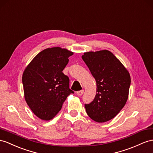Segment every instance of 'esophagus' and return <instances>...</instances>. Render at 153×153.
<instances>
[{
    "instance_id": "obj_1",
    "label": "esophagus",
    "mask_w": 153,
    "mask_h": 153,
    "mask_svg": "<svg viewBox=\"0 0 153 153\" xmlns=\"http://www.w3.org/2000/svg\"><path fill=\"white\" fill-rule=\"evenodd\" d=\"M83 92H84L83 90H81V91H77V94L78 96H81L82 94H83Z\"/></svg>"
}]
</instances>
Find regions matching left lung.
<instances>
[{"label": "left lung", "mask_w": 153, "mask_h": 153, "mask_svg": "<svg viewBox=\"0 0 153 153\" xmlns=\"http://www.w3.org/2000/svg\"><path fill=\"white\" fill-rule=\"evenodd\" d=\"M82 59L94 77L97 86L94 100L85 105L86 112L96 122H106L114 118L127 103L130 74L107 50L85 52Z\"/></svg>", "instance_id": "8db88e82"}]
</instances>
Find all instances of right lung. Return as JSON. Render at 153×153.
Segmentation results:
<instances>
[{"label":"right lung","instance_id":"1","mask_svg":"<svg viewBox=\"0 0 153 153\" xmlns=\"http://www.w3.org/2000/svg\"><path fill=\"white\" fill-rule=\"evenodd\" d=\"M74 52L61 47L41 51L27 65L22 74L24 96L33 114L42 120L53 119L62 103L74 92L69 78L62 73Z\"/></svg>","mask_w":153,"mask_h":153}]
</instances>
